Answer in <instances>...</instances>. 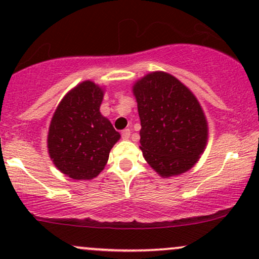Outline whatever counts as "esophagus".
Returning <instances> with one entry per match:
<instances>
[{
  "label": "esophagus",
  "instance_id": "esophagus-1",
  "mask_svg": "<svg viewBox=\"0 0 259 259\" xmlns=\"http://www.w3.org/2000/svg\"><path fill=\"white\" fill-rule=\"evenodd\" d=\"M130 130L129 129H125V130H123V132H121V138H123L124 140H127L130 138Z\"/></svg>",
  "mask_w": 259,
  "mask_h": 259
}]
</instances>
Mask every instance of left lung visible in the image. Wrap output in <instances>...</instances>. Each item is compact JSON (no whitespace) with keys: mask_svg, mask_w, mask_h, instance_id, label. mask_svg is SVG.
Instances as JSON below:
<instances>
[{"mask_svg":"<svg viewBox=\"0 0 259 259\" xmlns=\"http://www.w3.org/2000/svg\"><path fill=\"white\" fill-rule=\"evenodd\" d=\"M138 102L140 150L157 174L170 178L190 170L207 146L208 123L187 86L171 74L148 73L133 86Z\"/></svg>","mask_w":259,"mask_h":259,"instance_id":"obj_1","label":"left lung"}]
</instances>
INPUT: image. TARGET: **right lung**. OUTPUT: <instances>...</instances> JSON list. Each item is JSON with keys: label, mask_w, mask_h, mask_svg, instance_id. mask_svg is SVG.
I'll return each instance as SVG.
<instances>
[{"label": "right lung", "mask_w": 259, "mask_h": 259, "mask_svg": "<svg viewBox=\"0 0 259 259\" xmlns=\"http://www.w3.org/2000/svg\"><path fill=\"white\" fill-rule=\"evenodd\" d=\"M105 89L85 80L68 91L52 115L47 135L50 158L74 180H91L105 169L120 139L100 112Z\"/></svg>", "instance_id": "add662e5"}]
</instances>
